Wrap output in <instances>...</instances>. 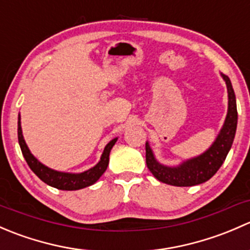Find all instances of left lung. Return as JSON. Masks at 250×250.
Instances as JSON below:
<instances>
[{"instance_id":"1","label":"left lung","mask_w":250,"mask_h":250,"mask_svg":"<svg viewBox=\"0 0 250 250\" xmlns=\"http://www.w3.org/2000/svg\"><path fill=\"white\" fill-rule=\"evenodd\" d=\"M228 87L229 107L225 122L218 137L210 147L197 157L184 161L179 166L169 167L158 162L155 158L150 145L146 141V165L157 180L173 186H193L206 183L211 178L225 161L232 146L237 128V106L231 81L226 75L221 74Z\"/></svg>"}]
</instances>
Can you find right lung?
<instances>
[{"instance_id":"add662e5","label":"right lung","mask_w":250,"mask_h":250,"mask_svg":"<svg viewBox=\"0 0 250 250\" xmlns=\"http://www.w3.org/2000/svg\"><path fill=\"white\" fill-rule=\"evenodd\" d=\"M18 140H19V145L20 148H21V152L25 161L27 162L29 167L31 168L32 172L36 174L43 183L52 186V188H58V190L74 191L93 185V184L97 183L98 179L104 174L107 166H109L110 151L111 148L113 147L116 141H117V138L111 140L110 143L105 146L104 152H103L99 162H98L94 167L85 170V172L83 173L58 172V170L48 168L47 166L43 165V163L40 162V161L30 152L29 147H27L26 143H25L24 140V137H22L21 125H20V115L19 117H18Z\"/></svg>"}]
</instances>
